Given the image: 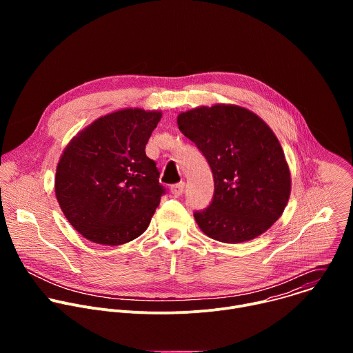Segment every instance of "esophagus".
<instances>
[{
	"label": "esophagus",
	"mask_w": 353,
	"mask_h": 353,
	"mask_svg": "<svg viewBox=\"0 0 353 353\" xmlns=\"http://www.w3.org/2000/svg\"><path fill=\"white\" fill-rule=\"evenodd\" d=\"M170 192L173 194V195H176V196H179V195H181L183 192H184V183L181 181V183H177V184H173L172 187H170Z\"/></svg>",
	"instance_id": "obj_1"
}]
</instances>
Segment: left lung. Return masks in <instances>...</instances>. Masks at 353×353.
<instances>
[{"label":"left lung","instance_id":"1","mask_svg":"<svg viewBox=\"0 0 353 353\" xmlns=\"http://www.w3.org/2000/svg\"><path fill=\"white\" fill-rule=\"evenodd\" d=\"M212 170L214 196L194 218L207 236L241 243L270 229L290 194V173L271 128L239 106L196 108L177 117Z\"/></svg>","mask_w":353,"mask_h":353}]
</instances>
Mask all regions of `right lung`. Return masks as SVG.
<instances>
[{"instance_id":"right-lung-1","label":"right lung","mask_w":353,"mask_h":353,"mask_svg":"<svg viewBox=\"0 0 353 353\" xmlns=\"http://www.w3.org/2000/svg\"><path fill=\"white\" fill-rule=\"evenodd\" d=\"M162 114L125 109L97 119L65 148L56 173V196L85 239L119 245L149 226L166 188L145 145Z\"/></svg>"}]
</instances>
